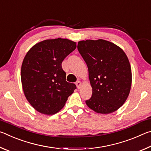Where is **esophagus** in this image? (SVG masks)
I'll return each instance as SVG.
<instances>
[{
  "mask_svg": "<svg viewBox=\"0 0 151 151\" xmlns=\"http://www.w3.org/2000/svg\"><path fill=\"white\" fill-rule=\"evenodd\" d=\"M76 87H77L78 88H80L81 87V83L80 81H76Z\"/></svg>",
  "mask_w": 151,
  "mask_h": 151,
  "instance_id": "34e87169",
  "label": "esophagus"
}]
</instances>
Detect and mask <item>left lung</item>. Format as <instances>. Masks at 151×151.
I'll return each mask as SVG.
<instances>
[{"label":"left lung","mask_w":151,"mask_h":151,"mask_svg":"<svg viewBox=\"0 0 151 151\" xmlns=\"http://www.w3.org/2000/svg\"><path fill=\"white\" fill-rule=\"evenodd\" d=\"M77 48L88 66L93 88L86 105L103 114L117 111L131 88V67L127 55L119 46L103 39L80 40Z\"/></svg>","instance_id":"left-lung-1"}]
</instances>
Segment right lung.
Segmentation results:
<instances>
[{
    "instance_id": "add662e5",
    "label": "right lung",
    "mask_w": 151,
    "mask_h": 151,
    "mask_svg": "<svg viewBox=\"0 0 151 151\" xmlns=\"http://www.w3.org/2000/svg\"><path fill=\"white\" fill-rule=\"evenodd\" d=\"M76 48L67 39H47L35 44L22 61L20 78L24 96L40 113L51 115L62 109L76 88L66 81L62 62Z\"/></svg>"
}]
</instances>
